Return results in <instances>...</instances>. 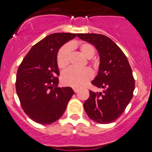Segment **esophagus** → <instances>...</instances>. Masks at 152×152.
Segmentation results:
<instances>
[{
	"mask_svg": "<svg viewBox=\"0 0 152 152\" xmlns=\"http://www.w3.org/2000/svg\"><path fill=\"white\" fill-rule=\"evenodd\" d=\"M73 90H74V91H75V93H77V92H78V91H79V88H74Z\"/></svg>",
	"mask_w": 152,
	"mask_h": 152,
	"instance_id": "1",
	"label": "esophagus"
}]
</instances>
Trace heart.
<instances>
[{
	"label": "heart",
	"mask_w": 152,
	"mask_h": 152,
	"mask_svg": "<svg viewBox=\"0 0 152 152\" xmlns=\"http://www.w3.org/2000/svg\"><path fill=\"white\" fill-rule=\"evenodd\" d=\"M76 47L78 48L80 54L86 58L89 59L88 63L93 71L96 72L98 70V63L90 59L94 56L95 49L92 45L88 42H82L77 46L75 44H71L70 45H65L61 47L57 54V64L58 68L60 70H64L68 68L70 63L71 49H74ZM91 77L92 72L88 68H84L82 70L69 69L62 74L61 80L64 85L73 88H80L88 82Z\"/></svg>",
	"instance_id": "b5f03b06"
}]
</instances>
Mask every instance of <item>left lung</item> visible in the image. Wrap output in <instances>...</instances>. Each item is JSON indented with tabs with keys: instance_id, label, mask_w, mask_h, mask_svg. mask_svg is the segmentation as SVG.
I'll list each match as a JSON object with an SVG mask.
<instances>
[{
	"instance_id": "1",
	"label": "left lung",
	"mask_w": 152,
	"mask_h": 152,
	"mask_svg": "<svg viewBox=\"0 0 152 152\" xmlns=\"http://www.w3.org/2000/svg\"><path fill=\"white\" fill-rule=\"evenodd\" d=\"M93 44L100 55L99 72L91 84L103 92L90 91L84 108L92 120L101 124L116 121L133 96L135 79L126 55L111 39L96 33H78Z\"/></svg>"
}]
</instances>
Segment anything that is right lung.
Segmentation results:
<instances>
[{
	"mask_svg": "<svg viewBox=\"0 0 152 152\" xmlns=\"http://www.w3.org/2000/svg\"><path fill=\"white\" fill-rule=\"evenodd\" d=\"M77 34L53 33L33 45L19 66L16 91L25 113L42 125L55 123L63 115L72 88H58V49Z\"/></svg>",
	"mask_w": 152,
	"mask_h": 152,
	"instance_id": "add662e5",
	"label": "right lung"
}]
</instances>
